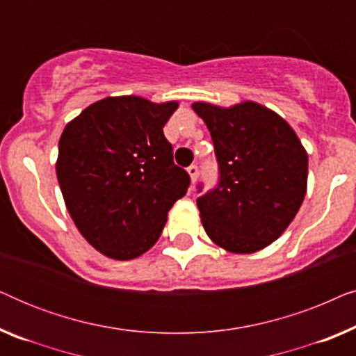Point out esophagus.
<instances>
[{"label":"esophagus","instance_id":"34e87169","mask_svg":"<svg viewBox=\"0 0 356 356\" xmlns=\"http://www.w3.org/2000/svg\"><path fill=\"white\" fill-rule=\"evenodd\" d=\"M188 173H189V177H191V183H196V179H197V177H199V168H197V165H189V167H188Z\"/></svg>","mask_w":356,"mask_h":356}]
</instances>
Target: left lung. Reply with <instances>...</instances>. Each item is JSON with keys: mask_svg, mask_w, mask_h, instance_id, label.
<instances>
[{"mask_svg": "<svg viewBox=\"0 0 356 356\" xmlns=\"http://www.w3.org/2000/svg\"><path fill=\"white\" fill-rule=\"evenodd\" d=\"M193 110L211 131L218 163L217 186L196 201L204 230L216 245L240 254L269 246L306 194L308 154L298 136L254 102L230 108L196 102Z\"/></svg>", "mask_w": 356, "mask_h": 356, "instance_id": "8db88e82", "label": "left lung"}]
</instances>
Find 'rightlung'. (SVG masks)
I'll use <instances>...</instances> for the list:
<instances>
[{
  "mask_svg": "<svg viewBox=\"0 0 356 356\" xmlns=\"http://www.w3.org/2000/svg\"><path fill=\"white\" fill-rule=\"evenodd\" d=\"M177 102L106 97L66 124L56 177L81 235L111 259H134L159 240L168 211L186 194L163 126Z\"/></svg>",
  "mask_w": 356,
  "mask_h": 356,
  "instance_id": "add662e5",
  "label": "right lung"
}]
</instances>
